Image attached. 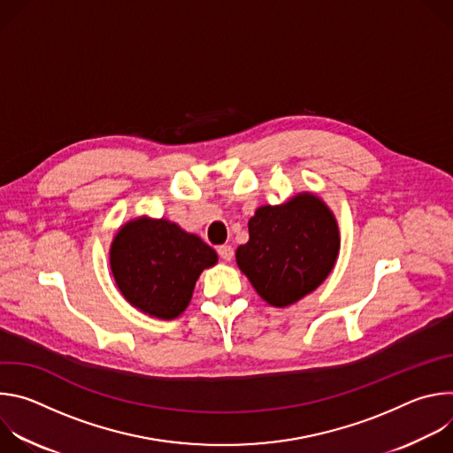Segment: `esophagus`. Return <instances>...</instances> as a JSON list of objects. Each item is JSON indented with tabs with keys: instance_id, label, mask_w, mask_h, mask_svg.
Listing matches in <instances>:
<instances>
[{
	"instance_id": "obj_1",
	"label": "esophagus",
	"mask_w": 453,
	"mask_h": 453,
	"mask_svg": "<svg viewBox=\"0 0 453 453\" xmlns=\"http://www.w3.org/2000/svg\"><path fill=\"white\" fill-rule=\"evenodd\" d=\"M219 254H220L222 260L231 262V260H233V254H234V249H233L231 245H220V247H219Z\"/></svg>"
}]
</instances>
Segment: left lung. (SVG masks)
<instances>
[{
    "label": "left lung",
    "mask_w": 453,
    "mask_h": 453,
    "mask_svg": "<svg viewBox=\"0 0 453 453\" xmlns=\"http://www.w3.org/2000/svg\"><path fill=\"white\" fill-rule=\"evenodd\" d=\"M339 247L330 208L313 193H299L285 204L256 210L249 242L236 249V264L262 299L283 308L328 278Z\"/></svg>",
    "instance_id": "left-lung-1"
}]
</instances>
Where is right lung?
<instances>
[{"mask_svg": "<svg viewBox=\"0 0 453 453\" xmlns=\"http://www.w3.org/2000/svg\"><path fill=\"white\" fill-rule=\"evenodd\" d=\"M217 252L177 224L140 217L119 227L109 262L123 297L157 319H175L189 304L193 288Z\"/></svg>", "mask_w": 453, "mask_h": 453, "instance_id": "1", "label": "right lung"}]
</instances>
